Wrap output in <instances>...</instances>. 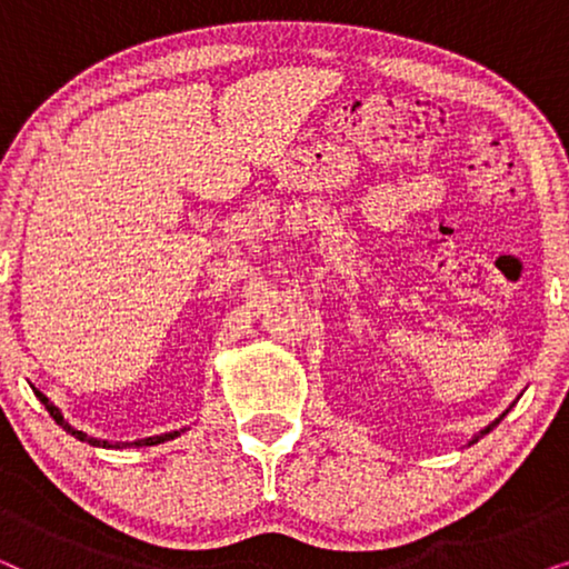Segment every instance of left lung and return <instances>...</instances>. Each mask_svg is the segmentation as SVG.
I'll list each match as a JSON object with an SVG mask.
<instances>
[{"instance_id": "8db88e82", "label": "left lung", "mask_w": 569, "mask_h": 569, "mask_svg": "<svg viewBox=\"0 0 569 569\" xmlns=\"http://www.w3.org/2000/svg\"><path fill=\"white\" fill-rule=\"evenodd\" d=\"M508 411H510V409H505V411H502V415H500V417H497V419H495V422H492V425H487V427H485V430H481V432H479V435H473V438H471V440H469V446H471V442H477V440H479V438H481V435H487V432H489V430H492V427H497V425H500V419H502V417H505V415H508Z\"/></svg>"}]
</instances>
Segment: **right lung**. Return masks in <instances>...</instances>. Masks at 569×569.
<instances>
[{"mask_svg": "<svg viewBox=\"0 0 569 569\" xmlns=\"http://www.w3.org/2000/svg\"><path fill=\"white\" fill-rule=\"evenodd\" d=\"M33 391H36V388H33ZM36 396H38V401H41L43 407H46V411H49V415L53 417V422H57V425L61 427V430H67L69 435H72V438L82 440V442H90V446H103V448H113L111 442H108V440L88 438V435H84V432L74 430V427L69 425L64 417H61V411H59L57 407H53V403H51L49 399H46V396H43L41 391H36ZM181 432H183V430H181ZM181 432L173 430V432H166V435H154V438H144V440H134V442H123V446H137V448H139V446H158V442H166V440H173V438H178V435H181ZM123 446H116V448H123Z\"/></svg>", "mask_w": 569, "mask_h": 569, "instance_id": "right-lung-1", "label": "right lung"}]
</instances>
